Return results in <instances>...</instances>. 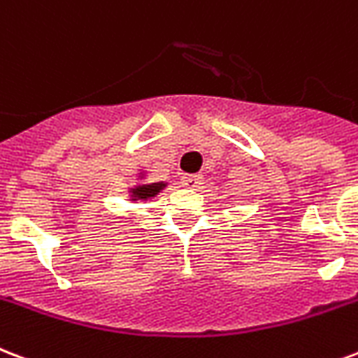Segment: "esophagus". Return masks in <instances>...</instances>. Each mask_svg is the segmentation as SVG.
<instances>
[{
    "instance_id": "esophagus-1",
    "label": "esophagus",
    "mask_w": 358,
    "mask_h": 358,
    "mask_svg": "<svg viewBox=\"0 0 358 358\" xmlns=\"http://www.w3.org/2000/svg\"><path fill=\"white\" fill-rule=\"evenodd\" d=\"M182 184H184L185 187H189V189H197L199 185L203 184V176H201V174H187V176L182 178Z\"/></svg>"
}]
</instances>
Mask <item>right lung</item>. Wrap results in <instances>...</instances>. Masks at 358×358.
<instances>
[{"label":"right lung","mask_w":358,"mask_h":358,"mask_svg":"<svg viewBox=\"0 0 358 358\" xmlns=\"http://www.w3.org/2000/svg\"><path fill=\"white\" fill-rule=\"evenodd\" d=\"M165 185L167 184H163V182H157V184L135 185V187L131 189V199H133V201H146V199L150 197H155V195H157Z\"/></svg>","instance_id":"1"}]
</instances>
